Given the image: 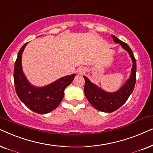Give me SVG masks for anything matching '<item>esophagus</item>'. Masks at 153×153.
<instances>
[{"mask_svg":"<svg viewBox=\"0 0 153 153\" xmlns=\"http://www.w3.org/2000/svg\"><path fill=\"white\" fill-rule=\"evenodd\" d=\"M79 73L82 75V74H83V73H85V71H84V70H82V69H81V70L79 71Z\"/></svg>","mask_w":153,"mask_h":153,"instance_id":"esophagus-1","label":"esophagus"}]
</instances>
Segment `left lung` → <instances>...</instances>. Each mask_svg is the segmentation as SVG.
Returning a JSON list of instances; mask_svg holds the SVG:
<instances>
[{
  "instance_id": "left-lung-1",
  "label": "left lung",
  "mask_w": 153,
  "mask_h": 153,
  "mask_svg": "<svg viewBox=\"0 0 153 153\" xmlns=\"http://www.w3.org/2000/svg\"><path fill=\"white\" fill-rule=\"evenodd\" d=\"M114 41L120 43L122 47L129 52L130 56L133 62V66L131 68V76L123 87L114 93L105 92V91L96 86L91 83L89 79L85 76L84 91L89 102L92 106L98 111L105 112V113H112L120 108L131 95L133 91L136 84V62L134 57L133 52L127 43L121 41L116 36L111 35Z\"/></svg>"
}]
</instances>
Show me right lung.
I'll use <instances>...</instances> for the list:
<instances>
[{"mask_svg": "<svg viewBox=\"0 0 153 153\" xmlns=\"http://www.w3.org/2000/svg\"><path fill=\"white\" fill-rule=\"evenodd\" d=\"M28 42L22 47L18 53L14 68V82L16 93L26 106L38 114H45L54 111L64 96V89L71 84L75 74L63 77L52 84L37 88L32 86L22 69V54Z\"/></svg>", "mask_w": 153, "mask_h": 153, "instance_id": "obj_1", "label": "right lung"}]
</instances>
